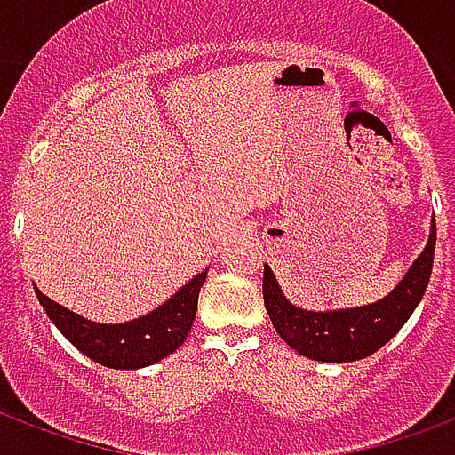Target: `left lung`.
I'll list each match as a JSON object with an SVG mask.
<instances>
[{
	"instance_id": "8db88e82",
	"label": "left lung",
	"mask_w": 455,
	"mask_h": 455,
	"mask_svg": "<svg viewBox=\"0 0 455 455\" xmlns=\"http://www.w3.org/2000/svg\"><path fill=\"white\" fill-rule=\"evenodd\" d=\"M436 248V219H431L429 241L397 287L372 305L351 309H302L292 305L277 285L275 273L263 266V299L280 339L299 355L322 363H351L380 351L407 324L427 292Z\"/></svg>"
}]
</instances>
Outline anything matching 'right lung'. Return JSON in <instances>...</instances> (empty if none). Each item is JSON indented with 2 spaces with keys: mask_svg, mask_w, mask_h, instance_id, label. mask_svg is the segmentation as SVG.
<instances>
[{
  "mask_svg": "<svg viewBox=\"0 0 455 455\" xmlns=\"http://www.w3.org/2000/svg\"><path fill=\"white\" fill-rule=\"evenodd\" d=\"M204 280H207V270H202L199 275L185 283L158 309L124 324L90 322L70 312L68 307L53 302L51 297H45L38 287L34 290L48 319L77 351H83L87 358L107 368L136 371L163 361L185 343L197 315L199 287L204 285Z\"/></svg>",
  "mask_w": 455,
  "mask_h": 455,
  "instance_id": "1",
  "label": "right lung"
}]
</instances>
